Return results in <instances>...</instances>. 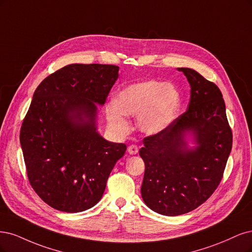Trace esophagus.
Returning a JSON list of instances; mask_svg holds the SVG:
<instances>
[{
  "label": "esophagus",
  "mask_w": 252,
  "mask_h": 252,
  "mask_svg": "<svg viewBox=\"0 0 252 252\" xmlns=\"http://www.w3.org/2000/svg\"><path fill=\"white\" fill-rule=\"evenodd\" d=\"M138 151H139V149H138V147H137V145H135V144L129 145V147L127 148V152H128L129 155H136V154L138 153Z\"/></svg>",
  "instance_id": "34e87169"
}]
</instances>
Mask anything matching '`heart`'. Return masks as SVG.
Returning <instances> with one entry per match:
<instances>
[{"label":"heart","instance_id":"obj_1","mask_svg":"<svg viewBox=\"0 0 252 252\" xmlns=\"http://www.w3.org/2000/svg\"><path fill=\"white\" fill-rule=\"evenodd\" d=\"M180 105L181 95L174 85L152 79L124 88L117 99L107 104L105 114L111 127L119 134L129 129L126 115L138 116L137 124L141 131L155 135L176 119Z\"/></svg>","mask_w":252,"mask_h":252}]
</instances>
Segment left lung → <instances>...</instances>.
Wrapping results in <instances>:
<instances>
[{
  "mask_svg": "<svg viewBox=\"0 0 252 252\" xmlns=\"http://www.w3.org/2000/svg\"><path fill=\"white\" fill-rule=\"evenodd\" d=\"M190 85L188 110L163 131L145 137L139 155L145 164L141 196L163 216L188 214L220 184L232 148V132L220 89L189 68H179ZM192 131L198 147L189 150L184 134Z\"/></svg>",
  "mask_w": 252,
  "mask_h": 252,
  "instance_id": "1",
  "label": "left lung"
}]
</instances>
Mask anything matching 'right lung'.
<instances>
[{"label": "right lung", "mask_w": 252, "mask_h": 252, "mask_svg": "<svg viewBox=\"0 0 252 252\" xmlns=\"http://www.w3.org/2000/svg\"><path fill=\"white\" fill-rule=\"evenodd\" d=\"M118 70L73 63L55 71L36 88L23 120L20 141L29 183L61 212L80 213L97 204L125 155V143L96 132L95 103H104Z\"/></svg>", "instance_id": "1"}]
</instances>
